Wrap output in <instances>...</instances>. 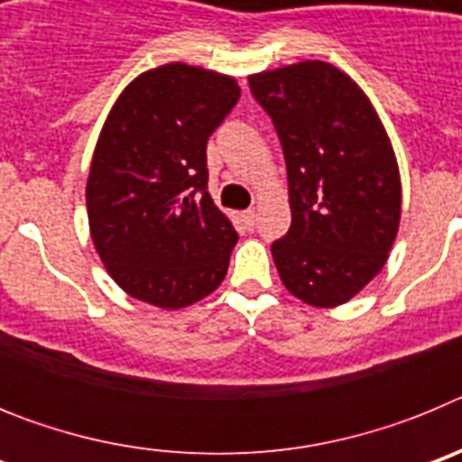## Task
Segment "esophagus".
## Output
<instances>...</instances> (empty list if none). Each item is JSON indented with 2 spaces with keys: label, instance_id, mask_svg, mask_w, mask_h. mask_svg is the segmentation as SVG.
<instances>
[{
  "label": "esophagus",
  "instance_id": "1",
  "mask_svg": "<svg viewBox=\"0 0 462 462\" xmlns=\"http://www.w3.org/2000/svg\"><path fill=\"white\" fill-rule=\"evenodd\" d=\"M240 219H243V224H245V226H247V228H252V226H254V222H256V212L252 210V208H250V210L240 212Z\"/></svg>",
  "mask_w": 462,
  "mask_h": 462
}]
</instances>
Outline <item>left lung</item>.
Listing matches in <instances>:
<instances>
[{
    "instance_id": "obj_1",
    "label": "left lung",
    "mask_w": 462,
    "mask_h": 462,
    "mask_svg": "<svg viewBox=\"0 0 462 462\" xmlns=\"http://www.w3.org/2000/svg\"><path fill=\"white\" fill-rule=\"evenodd\" d=\"M287 162L291 226L271 247L284 287L314 308L356 296L389 259L400 173L363 89L326 62L250 76Z\"/></svg>"
}]
</instances>
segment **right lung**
Returning a JSON list of instances; mask_svg holds the SVG:
<instances>
[{
    "label": "right lung",
    "mask_w": 462,
    "mask_h": 462,
    "mask_svg": "<svg viewBox=\"0 0 462 462\" xmlns=\"http://www.w3.org/2000/svg\"><path fill=\"white\" fill-rule=\"evenodd\" d=\"M234 79L173 62L138 76L94 148V247L129 296L187 308L222 284L238 234L208 194V138L234 110Z\"/></svg>",
    "instance_id": "obj_1"
}]
</instances>
